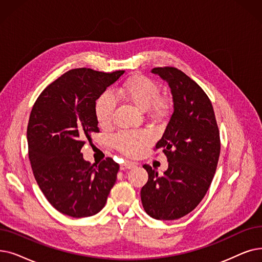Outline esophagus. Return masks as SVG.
I'll return each mask as SVG.
<instances>
[{
  "label": "esophagus",
  "instance_id": "esophagus-1",
  "mask_svg": "<svg viewBox=\"0 0 262 262\" xmlns=\"http://www.w3.org/2000/svg\"><path fill=\"white\" fill-rule=\"evenodd\" d=\"M134 167H136V164H135V163H133V162H129V161L123 162V163L121 164V166H120L121 170H125V169H132V168H134Z\"/></svg>",
  "mask_w": 262,
  "mask_h": 262
}]
</instances>
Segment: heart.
I'll return each instance as SVG.
<instances>
[{"instance_id":"heart-1","label":"heart","mask_w":262,"mask_h":262,"mask_svg":"<svg viewBox=\"0 0 262 262\" xmlns=\"http://www.w3.org/2000/svg\"><path fill=\"white\" fill-rule=\"evenodd\" d=\"M118 94L127 103L140 110H147L153 104L154 111L161 112L163 108L159 96L158 85L143 75H135L128 78L118 90ZM115 100L109 94L99 96L95 104V117L99 126L106 127L111 123ZM151 136L146 132H122L113 137V144L117 149L126 155H135L150 143Z\"/></svg>"}]
</instances>
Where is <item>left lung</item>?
I'll list each match as a JSON object with an SVG mask.
<instances>
[{"mask_svg": "<svg viewBox=\"0 0 262 262\" xmlns=\"http://www.w3.org/2000/svg\"><path fill=\"white\" fill-rule=\"evenodd\" d=\"M153 74L171 90L173 113L155 149H162L168 169L159 176L149 165L140 195L144 211L159 221H173L194 210L212 183L221 153L220 130L204 91L176 67H155Z\"/></svg>", "mask_w": 262, "mask_h": 262, "instance_id": "1", "label": "left lung"}]
</instances>
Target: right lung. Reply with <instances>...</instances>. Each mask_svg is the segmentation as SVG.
Returning <instances> with one entry per match:
<instances>
[{
	"label": "right lung",
	"instance_id": "right-lung-1",
	"mask_svg": "<svg viewBox=\"0 0 262 262\" xmlns=\"http://www.w3.org/2000/svg\"><path fill=\"white\" fill-rule=\"evenodd\" d=\"M123 74L75 68L45 89L32 108L27 130L32 170L45 197L62 214L95 215L116 183L119 165L110 157L92 165L81 149L99 132L96 100Z\"/></svg>",
	"mask_w": 262,
	"mask_h": 262
}]
</instances>
